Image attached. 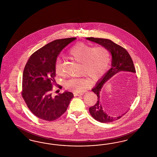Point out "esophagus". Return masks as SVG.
<instances>
[{
  "label": "esophagus",
  "instance_id": "1",
  "mask_svg": "<svg viewBox=\"0 0 157 157\" xmlns=\"http://www.w3.org/2000/svg\"><path fill=\"white\" fill-rule=\"evenodd\" d=\"M83 94H84V92H81V93H78V92H74V96H75V97H76V96H79V95H83Z\"/></svg>",
  "mask_w": 157,
  "mask_h": 157
}]
</instances>
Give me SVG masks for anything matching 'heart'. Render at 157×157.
<instances>
[{"mask_svg":"<svg viewBox=\"0 0 157 157\" xmlns=\"http://www.w3.org/2000/svg\"><path fill=\"white\" fill-rule=\"evenodd\" d=\"M67 56L80 63L79 74L95 81L104 75L110 62V53L108 49L102 46L93 47L84 43L74 45L68 51ZM55 71L62 75L63 63L58 59L55 64ZM90 85V79L86 77L74 78L65 82L67 90L75 92H81Z\"/></svg>","mask_w":157,"mask_h":157,"instance_id":"heart-1","label":"heart"}]
</instances>
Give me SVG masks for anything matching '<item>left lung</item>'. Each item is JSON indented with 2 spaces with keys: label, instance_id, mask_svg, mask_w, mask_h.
<instances>
[{
  "label": "left lung",
  "instance_id": "1",
  "mask_svg": "<svg viewBox=\"0 0 157 157\" xmlns=\"http://www.w3.org/2000/svg\"><path fill=\"white\" fill-rule=\"evenodd\" d=\"M87 40L95 42L99 45L106 48L112 55L111 67L105 74L98 81L95 86L92 90L97 96V103L89 108L90 113L92 117L98 121L102 123L111 122L122 117L128 110L121 113L118 116H112L106 113L104 111L100 101V92L105 83L107 82L113 76L120 72H130L135 73V69L133 61L127 50L113 42L112 40L107 39L87 37ZM127 70V71L126 70Z\"/></svg>",
  "mask_w": 157,
  "mask_h": 157
}]
</instances>
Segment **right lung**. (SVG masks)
Masks as SVG:
<instances>
[{
	"mask_svg": "<svg viewBox=\"0 0 157 157\" xmlns=\"http://www.w3.org/2000/svg\"><path fill=\"white\" fill-rule=\"evenodd\" d=\"M75 39L71 37L53 40L33 53L25 65L22 97L30 111L41 120L52 121L59 118L74 97L73 94L67 91L53 96L52 90L57 57Z\"/></svg>",
	"mask_w": 157,
	"mask_h": 157,
	"instance_id": "right-lung-1",
	"label": "right lung"
}]
</instances>
